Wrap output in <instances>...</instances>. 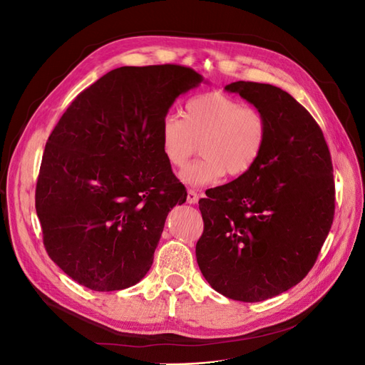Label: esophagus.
<instances>
[{"label":"esophagus","instance_id":"obj_1","mask_svg":"<svg viewBox=\"0 0 365 365\" xmlns=\"http://www.w3.org/2000/svg\"><path fill=\"white\" fill-rule=\"evenodd\" d=\"M197 200H200V195H197V192L189 190V193H187V202H189V204H196Z\"/></svg>","mask_w":365,"mask_h":365}]
</instances>
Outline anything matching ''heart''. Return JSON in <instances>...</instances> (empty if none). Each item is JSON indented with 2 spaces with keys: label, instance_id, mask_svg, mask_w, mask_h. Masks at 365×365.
<instances>
[{
  "label": "heart",
  "instance_id": "obj_1",
  "mask_svg": "<svg viewBox=\"0 0 365 365\" xmlns=\"http://www.w3.org/2000/svg\"><path fill=\"white\" fill-rule=\"evenodd\" d=\"M268 120L224 93H204L185 103L182 118L168 114L161 121L160 143L165 160L182 169L201 145L202 158L184 169L180 178L190 187L248 173L260 160L268 138Z\"/></svg>",
  "mask_w": 365,
  "mask_h": 365
}]
</instances>
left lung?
<instances>
[{"instance_id":"obj_1","label":"left lung","mask_w":365,"mask_h":365,"mask_svg":"<svg viewBox=\"0 0 365 365\" xmlns=\"http://www.w3.org/2000/svg\"><path fill=\"white\" fill-rule=\"evenodd\" d=\"M225 90L256 106L269 130L257 164L200 201L196 260L215 291L254 303L312 269L334 222V168L323 130L291 94L244 81Z\"/></svg>"}]
</instances>
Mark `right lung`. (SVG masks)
<instances>
[{"label":"right lung","mask_w":365,"mask_h":365,"mask_svg":"<svg viewBox=\"0 0 365 365\" xmlns=\"http://www.w3.org/2000/svg\"><path fill=\"white\" fill-rule=\"evenodd\" d=\"M204 77L165 63L120 67L63 113L43 150L36 213L50 259L98 292L138 283L185 187L161 150V121Z\"/></svg>","instance_id":"right-lung-1"}]
</instances>
